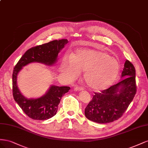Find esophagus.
<instances>
[{"mask_svg": "<svg viewBox=\"0 0 148 148\" xmlns=\"http://www.w3.org/2000/svg\"><path fill=\"white\" fill-rule=\"evenodd\" d=\"M74 90L75 91H81V90H83V88L80 87L79 86H76L74 88Z\"/></svg>", "mask_w": 148, "mask_h": 148, "instance_id": "obj_1", "label": "esophagus"}]
</instances>
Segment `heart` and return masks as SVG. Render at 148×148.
Returning <instances> with one entry per match:
<instances>
[{"instance_id": "b5f03b06", "label": "heart", "mask_w": 148, "mask_h": 148, "mask_svg": "<svg viewBox=\"0 0 148 148\" xmlns=\"http://www.w3.org/2000/svg\"><path fill=\"white\" fill-rule=\"evenodd\" d=\"M120 64L116 59L102 51L87 48L79 49L71 58H63L61 71L70 81L75 79L84 71V79L94 90L107 88L119 74Z\"/></svg>"}]
</instances>
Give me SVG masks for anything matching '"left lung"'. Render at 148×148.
Returning a JSON list of instances; mask_svg holds the SVG:
<instances>
[{
  "mask_svg": "<svg viewBox=\"0 0 148 148\" xmlns=\"http://www.w3.org/2000/svg\"><path fill=\"white\" fill-rule=\"evenodd\" d=\"M135 75L134 67L126 60L121 75V81L107 89L95 93L84 111L87 119L102 124L120 119L136 94Z\"/></svg>",
  "mask_w": 148,
  "mask_h": 148,
  "instance_id": "obj_1",
  "label": "left lung"
}]
</instances>
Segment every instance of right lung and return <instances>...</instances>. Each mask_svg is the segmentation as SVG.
Instances as JSON below:
<instances>
[{"mask_svg": "<svg viewBox=\"0 0 148 148\" xmlns=\"http://www.w3.org/2000/svg\"><path fill=\"white\" fill-rule=\"evenodd\" d=\"M68 43L62 39L35 46L27 50L14 67L12 74L13 96L15 102L27 116L33 120H45L56 114L62 95L68 92L69 87L51 85L45 94L36 99H28L21 93L17 86V76L23 67L32 62L51 66L58 61V54Z\"/></svg>", "mask_w": 148, "mask_h": 148, "instance_id": "obj_1", "label": "right lung"}]
</instances>
